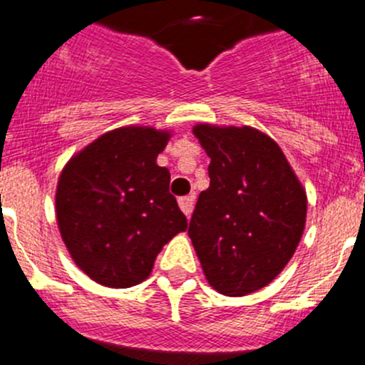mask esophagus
Here are the masks:
<instances>
[{"label":"esophagus","mask_w":365,"mask_h":365,"mask_svg":"<svg viewBox=\"0 0 365 365\" xmlns=\"http://www.w3.org/2000/svg\"><path fill=\"white\" fill-rule=\"evenodd\" d=\"M193 204H195V195H187V197H181L179 198V207L184 215L190 218L191 211H193Z\"/></svg>","instance_id":"34e87169"}]
</instances>
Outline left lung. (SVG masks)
<instances>
[{"instance_id": "8db88e82", "label": "left lung", "mask_w": 365, "mask_h": 365, "mask_svg": "<svg viewBox=\"0 0 365 365\" xmlns=\"http://www.w3.org/2000/svg\"><path fill=\"white\" fill-rule=\"evenodd\" d=\"M211 158L187 234L209 286L245 297L268 286L305 229L307 195L282 149L254 128H193Z\"/></svg>"}]
</instances>
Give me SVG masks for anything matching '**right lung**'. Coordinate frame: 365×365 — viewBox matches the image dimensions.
I'll return each instance as SVG.
<instances>
[{
	"label": "right lung",
	"instance_id": "obj_1",
	"mask_svg": "<svg viewBox=\"0 0 365 365\" xmlns=\"http://www.w3.org/2000/svg\"><path fill=\"white\" fill-rule=\"evenodd\" d=\"M170 133L113 129L71 158L56 187V222L79 269L101 286L131 287L153 272L161 248L187 229L158 154Z\"/></svg>",
	"mask_w": 365,
	"mask_h": 365
}]
</instances>
